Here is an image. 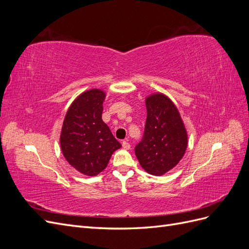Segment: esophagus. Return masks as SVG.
Segmentation results:
<instances>
[{"label": "esophagus", "mask_w": 249, "mask_h": 249, "mask_svg": "<svg viewBox=\"0 0 249 249\" xmlns=\"http://www.w3.org/2000/svg\"><path fill=\"white\" fill-rule=\"evenodd\" d=\"M123 147L124 149H130L131 148V144L126 140H124V141H123Z\"/></svg>", "instance_id": "esophagus-1"}]
</instances>
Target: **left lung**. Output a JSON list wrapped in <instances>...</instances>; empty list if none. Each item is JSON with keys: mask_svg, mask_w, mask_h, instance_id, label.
I'll list each match as a JSON object with an SVG mask.
<instances>
[{"mask_svg": "<svg viewBox=\"0 0 249 249\" xmlns=\"http://www.w3.org/2000/svg\"><path fill=\"white\" fill-rule=\"evenodd\" d=\"M147 117L142 140L135 146L141 167L153 176L172 169L185 155L188 135L179 112L163 93L145 100Z\"/></svg>", "mask_w": 249, "mask_h": 249, "instance_id": "left-lung-1", "label": "left lung"}]
</instances>
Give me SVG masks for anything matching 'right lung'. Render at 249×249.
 Here are the masks:
<instances>
[{
    "label": "right lung",
    "instance_id": "1",
    "mask_svg": "<svg viewBox=\"0 0 249 249\" xmlns=\"http://www.w3.org/2000/svg\"><path fill=\"white\" fill-rule=\"evenodd\" d=\"M105 97L106 93L95 88L81 93L67 110L60 135L66 161L89 177L106 168L112 154L122 147L102 119Z\"/></svg>",
    "mask_w": 249,
    "mask_h": 249
}]
</instances>
